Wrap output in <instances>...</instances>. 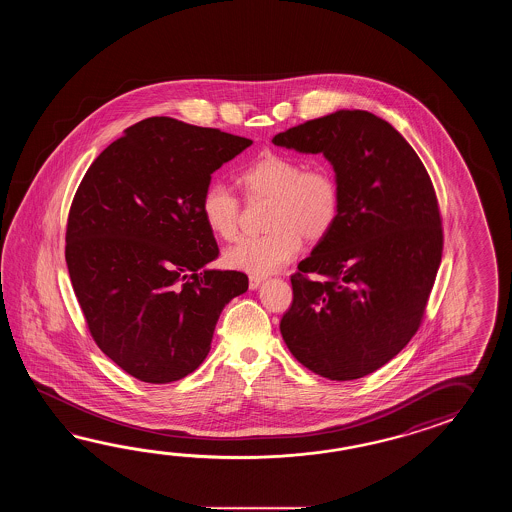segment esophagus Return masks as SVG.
<instances>
[{"instance_id":"obj_1","label":"esophagus","mask_w":512,"mask_h":512,"mask_svg":"<svg viewBox=\"0 0 512 512\" xmlns=\"http://www.w3.org/2000/svg\"><path fill=\"white\" fill-rule=\"evenodd\" d=\"M261 283H263V278H261V276H251V278H249V287H251L252 291H254V289H258Z\"/></svg>"}]
</instances>
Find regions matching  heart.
Listing matches in <instances>:
<instances>
[{"label": "heart", "instance_id": "b5f03b06", "mask_svg": "<svg viewBox=\"0 0 512 512\" xmlns=\"http://www.w3.org/2000/svg\"><path fill=\"white\" fill-rule=\"evenodd\" d=\"M247 196L271 197L267 229L260 238H245L225 251L234 271L267 276L298 256L305 240L326 238L340 212V188L327 168H309L282 153H265L240 174ZM201 216L208 230L221 240L238 232L240 203L229 186L212 183L201 197Z\"/></svg>", "mask_w": 512, "mask_h": 512}]
</instances>
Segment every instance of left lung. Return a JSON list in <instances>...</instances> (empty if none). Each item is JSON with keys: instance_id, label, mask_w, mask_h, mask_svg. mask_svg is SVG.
<instances>
[{"instance_id": "obj_1", "label": "left lung", "mask_w": 512, "mask_h": 512, "mask_svg": "<svg viewBox=\"0 0 512 512\" xmlns=\"http://www.w3.org/2000/svg\"><path fill=\"white\" fill-rule=\"evenodd\" d=\"M272 144L322 153L340 188L333 229L291 276L283 342L320 377H366L410 342L425 313L443 251L432 181L403 135L362 109L307 120Z\"/></svg>"}]
</instances>
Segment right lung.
<instances>
[{
  "instance_id": "1",
  "label": "right lung",
  "mask_w": 512,
  "mask_h": 512,
  "mask_svg": "<svg viewBox=\"0 0 512 512\" xmlns=\"http://www.w3.org/2000/svg\"><path fill=\"white\" fill-rule=\"evenodd\" d=\"M251 139L152 117L89 166L69 210L66 261L98 348L131 377L179 381L207 359L223 307L247 274L208 269L201 216L210 175Z\"/></svg>"
}]
</instances>
